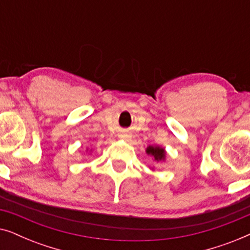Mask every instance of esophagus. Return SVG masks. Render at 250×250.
I'll return each instance as SVG.
<instances>
[{
    "label": "esophagus",
    "mask_w": 250,
    "mask_h": 250,
    "mask_svg": "<svg viewBox=\"0 0 250 250\" xmlns=\"http://www.w3.org/2000/svg\"><path fill=\"white\" fill-rule=\"evenodd\" d=\"M126 138H128V136H126Z\"/></svg>",
    "instance_id": "esophagus-1"
}]
</instances>
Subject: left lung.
<instances>
[{
  "label": "left lung",
  "mask_w": 250,
  "mask_h": 250,
  "mask_svg": "<svg viewBox=\"0 0 250 250\" xmlns=\"http://www.w3.org/2000/svg\"><path fill=\"white\" fill-rule=\"evenodd\" d=\"M146 152L148 153V155L152 156L153 159H155L156 162H164L166 158V151H165V149L162 148V146H149L148 148H146Z\"/></svg>",
  "instance_id": "obj_1"
}]
</instances>
